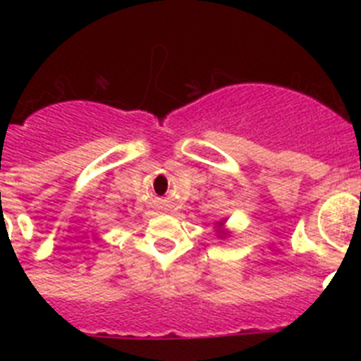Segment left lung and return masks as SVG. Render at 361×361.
<instances>
[{"label":"left lung","mask_w":361,"mask_h":361,"mask_svg":"<svg viewBox=\"0 0 361 361\" xmlns=\"http://www.w3.org/2000/svg\"><path fill=\"white\" fill-rule=\"evenodd\" d=\"M215 228H216V237L222 238V240H224V238H228V237H231V231H228V229H226V219L216 220Z\"/></svg>","instance_id":"left-lung-1"}]
</instances>
